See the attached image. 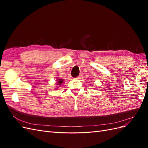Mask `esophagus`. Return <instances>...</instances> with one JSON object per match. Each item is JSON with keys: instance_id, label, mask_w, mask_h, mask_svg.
Returning <instances> with one entry per match:
<instances>
[{"instance_id": "34e87169", "label": "esophagus", "mask_w": 148, "mask_h": 148, "mask_svg": "<svg viewBox=\"0 0 148 148\" xmlns=\"http://www.w3.org/2000/svg\"><path fill=\"white\" fill-rule=\"evenodd\" d=\"M82 78V74H80V75L78 76V77H77L76 78H77V79H81Z\"/></svg>"}]
</instances>
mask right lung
I'll list each match as a JSON object with an SVG mask.
<instances>
[{
  "label": "right lung",
  "instance_id": "right-lung-1",
  "mask_svg": "<svg viewBox=\"0 0 148 148\" xmlns=\"http://www.w3.org/2000/svg\"><path fill=\"white\" fill-rule=\"evenodd\" d=\"M62 82H63V79H59V81H58V82H57V84L58 85H60V84H62Z\"/></svg>",
  "mask_w": 148,
  "mask_h": 148
}]
</instances>
